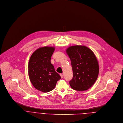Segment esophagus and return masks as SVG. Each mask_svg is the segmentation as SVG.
<instances>
[{"label":"esophagus","instance_id":"esophagus-1","mask_svg":"<svg viewBox=\"0 0 123 123\" xmlns=\"http://www.w3.org/2000/svg\"><path fill=\"white\" fill-rule=\"evenodd\" d=\"M60 76H61V78L62 79V78H63V74H60Z\"/></svg>","mask_w":123,"mask_h":123}]
</instances>
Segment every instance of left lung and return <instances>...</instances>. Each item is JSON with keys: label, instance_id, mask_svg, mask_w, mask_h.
Returning <instances> with one entry per match:
<instances>
[{"label": "left lung", "instance_id": "obj_1", "mask_svg": "<svg viewBox=\"0 0 123 123\" xmlns=\"http://www.w3.org/2000/svg\"><path fill=\"white\" fill-rule=\"evenodd\" d=\"M66 53L70 58L73 78L70 87L78 91H85L96 82L99 73V65L94 53L87 47L74 45L69 47Z\"/></svg>", "mask_w": 123, "mask_h": 123}]
</instances>
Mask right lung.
<instances>
[{
    "mask_svg": "<svg viewBox=\"0 0 123 123\" xmlns=\"http://www.w3.org/2000/svg\"><path fill=\"white\" fill-rule=\"evenodd\" d=\"M53 47L38 48L32 54L28 63V75L31 82L37 90L48 92L53 89L61 79L51 62Z\"/></svg>",
    "mask_w": 123,
    "mask_h": 123,
    "instance_id": "obj_1",
    "label": "right lung"
}]
</instances>
